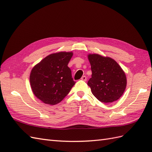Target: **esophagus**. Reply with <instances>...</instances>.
Returning a JSON list of instances; mask_svg holds the SVG:
<instances>
[{
	"mask_svg": "<svg viewBox=\"0 0 152 152\" xmlns=\"http://www.w3.org/2000/svg\"><path fill=\"white\" fill-rule=\"evenodd\" d=\"M81 80H83V81H86V80H87L86 77V76H83L82 78H81Z\"/></svg>",
	"mask_w": 152,
	"mask_h": 152,
	"instance_id": "esophagus-1",
	"label": "esophagus"
}]
</instances>
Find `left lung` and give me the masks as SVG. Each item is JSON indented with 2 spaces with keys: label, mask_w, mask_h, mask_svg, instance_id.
I'll return each mask as SVG.
<instances>
[{
  "label": "left lung",
  "mask_w": 152,
  "mask_h": 152,
  "mask_svg": "<svg viewBox=\"0 0 152 152\" xmlns=\"http://www.w3.org/2000/svg\"><path fill=\"white\" fill-rule=\"evenodd\" d=\"M91 77L88 85L99 101L111 103L119 99L125 91L126 76L114 59L97 53L88 54Z\"/></svg>",
  "instance_id": "8db88e82"
}]
</instances>
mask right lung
<instances>
[{"mask_svg":"<svg viewBox=\"0 0 152 152\" xmlns=\"http://www.w3.org/2000/svg\"><path fill=\"white\" fill-rule=\"evenodd\" d=\"M72 56L73 52L51 53L32 68L29 75L31 90L44 104L61 102L75 84L68 66Z\"/></svg>","mask_w":152,"mask_h":152,"instance_id":"obj_1","label":"right lung"}]
</instances>
